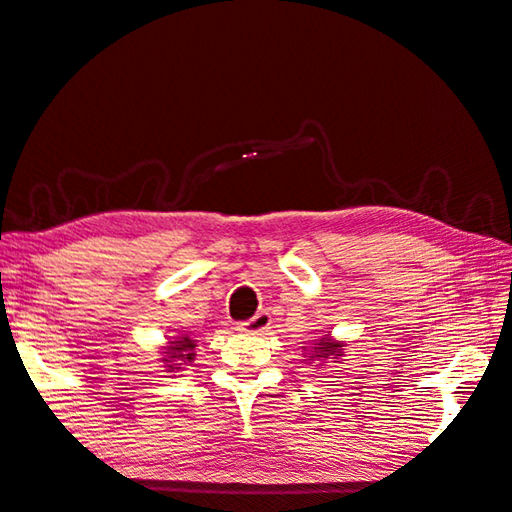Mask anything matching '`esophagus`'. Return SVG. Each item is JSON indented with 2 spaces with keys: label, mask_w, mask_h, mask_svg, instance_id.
<instances>
[{
  "label": "esophagus",
  "mask_w": 512,
  "mask_h": 512,
  "mask_svg": "<svg viewBox=\"0 0 512 512\" xmlns=\"http://www.w3.org/2000/svg\"><path fill=\"white\" fill-rule=\"evenodd\" d=\"M269 324H271V315L267 311H260L252 317V320L243 322L241 326H238V331L249 333V335H263L269 328Z\"/></svg>",
  "instance_id": "1"
}]
</instances>
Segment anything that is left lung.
<instances>
[{
  "label": "left lung",
  "mask_w": 512,
  "mask_h": 512,
  "mask_svg": "<svg viewBox=\"0 0 512 512\" xmlns=\"http://www.w3.org/2000/svg\"><path fill=\"white\" fill-rule=\"evenodd\" d=\"M346 342H339V339L331 335H322L320 339H313L311 346H302L304 350V363H317V366H326L328 361H337L344 357Z\"/></svg>",
  "instance_id": "1"
}]
</instances>
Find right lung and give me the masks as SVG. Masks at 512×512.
Instances as JSON below:
<instances>
[{
	"label": "right lung",
	"mask_w": 512,
	"mask_h": 512,
	"mask_svg": "<svg viewBox=\"0 0 512 512\" xmlns=\"http://www.w3.org/2000/svg\"><path fill=\"white\" fill-rule=\"evenodd\" d=\"M197 339H192L190 335H177L173 339H168L166 346L160 348V361L162 366L166 368L164 372H184L186 366H192V361H195L197 352Z\"/></svg>",
	"instance_id": "1"
}]
</instances>
